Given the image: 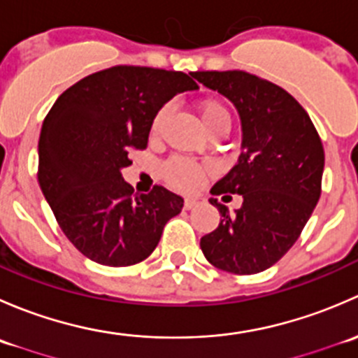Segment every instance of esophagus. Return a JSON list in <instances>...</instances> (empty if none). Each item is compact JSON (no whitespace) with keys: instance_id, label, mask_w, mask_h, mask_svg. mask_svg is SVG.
<instances>
[{"instance_id":"esophagus-1","label":"esophagus","mask_w":358,"mask_h":358,"mask_svg":"<svg viewBox=\"0 0 358 358\" xmlns=\"http://www.w3.org/2000/svg\"><path fill=\"white\" fill-rule=\"evenodd\" d=\"M202 202H204V197H185V201H183V208L185 209H192V208H196V206H199V204H202Z\"/></svg>"}]
</instances>
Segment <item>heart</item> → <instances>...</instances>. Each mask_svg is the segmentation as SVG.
Wrapping results in <instances>:
<instances>
[{
  "label": "heart",
  "mask_w": 358,
  "mask_h": 358,
  "mask_svg": "<svg viewBox=\"0 0 358 358\" xmlns=\"http://www.w3.org/2000/svg\"><path fill=\"white\" fill-rule=\"evenodd\" d=\"M199 115L202 126H204V129L208 131V135H211V133L215 131L229 133L230 114L229 110H227L222 103L216 102V100H204V102H201ZM166 117H168V107H162L152 121V128H150V133H152V135H157V133L161 131ZM208 173L209 168H206V166L196 164V162L182 157L169 159L161 169L162 178L168 182V185H171L173 189L176 190H182V192H192V190L199 189Z\"/></svg>",
  "instance_id": "1"
}]
</instances>
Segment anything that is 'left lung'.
<instances>
[{
    "label": "left lung",
    "instance_id": "left-lung-1",
    "mask_svg": "<svg viewBox=\"0 0 358 358\" xmlns=\"http://www.w3.org/2000/svg\"><path fill=\"white\" fill-rule=\"evenodd\" d=\"M236 107L241 119L237 164L215 183L213 196L239 194L243 206L220 211V225L201 239L216 268L251 275L270 268L298 241L320 197L324 147L305 109L273 83L244 71L192 72Z\"/></svg>",
    "mask_w": 358,
    "mask_h": 358
}]
</instances>
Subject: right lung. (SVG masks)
<instances>
[{
    "mask_svg": "<svg viewBox=\"0 0 358 358\" xmlns=\"http://www.w3.org/2000/svg\"><path fill=\"white\" fill-rule=\"evenodd\" d=\"M199 86L164 69L115 66L81 79L43 121L38 182L60 229L86 258L107 266L142 262L183 199L164 187L133 194L129 152L145 149L152 121L175 95Z\"/></svg>",
    "mask_w": 358,
    "mask_h": 358,
    "instance_id": "add662e5",
    "label": "right lung"
}]
</instances>
